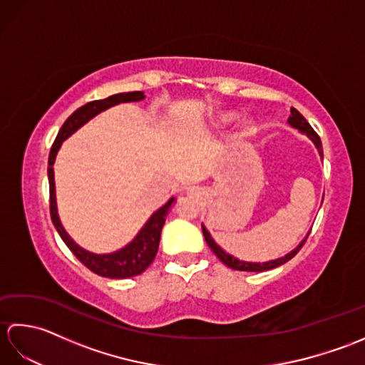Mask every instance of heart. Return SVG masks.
<instances>
[{
	"label": "heart",
	"mask_w": 365,
	"mask_h": 365,
	"mask_svg": "<svg viewBox=\"0 0 365 365\" xmlns=\"http://www.w3.org/2000/svg\"><path fill=\"white\" fill-rule=\"evenodd\" d=\"M232 120H234V115H232V114L226 115V118L222 119V122H224V123H229V122H232Z\"/></svg>",
	"instance_id": "heart-1"
}]
</instances>
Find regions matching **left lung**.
<instances>
[{
    "instance_id": "obj_1",
    "label": "left lung",
    "mask_w": 365,
    "mask_h": 365,
    "mask_svg": "<svg viewBox=\"0 0 365 365\" xmlns=\"http://www.w3.org/2000/svg\"><path fill=\"white\" fill-rule=\"evenodd\" d=\"M290 113H292V115L289 118V123H290V125H292L293 128H298V130L301 131V133H304V135H307L309 138H311V141L317 145V149H319L320 155L323 157V149H322L320 136L315 133L314 128H312L311 125H309V122H307L304 118H302V115L299 114L298 110H294V108H292ZM202 232H204V237H205L207 245L210 246V250L215 252L216 257H218V259L224 263V265H227V267L232 268V269H238V271H255V273H259V271H268V269H273V268H276V267L284 265L285 262H289L290 259H293L294 255L298 254V251L301 250L302 245H304L306 240H307V237H306L297 247H294V250H293L292 252L284 255V257H281V259L269 260V262H263V263H252V262L238 260L237 257H234V255H230V254H227L224 250H221V247L215 243V240L212 238L210 232H208V230L205 229V226H202Z\"/></svg>"
}]
</instances>
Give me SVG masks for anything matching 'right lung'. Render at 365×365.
Instances as JSON below:
<instances>
[{
	"instance_id": "right-lung-1",
	"label": "right lung",
	"mask_w": 365,
	"mask_h": 365,
	"mask_svg": "<svg viewBox=\"0 0 365 365\" xmlns=\"http://www.w3.org/2000/svg\"><path fill=\"white\" fill-rule=\"evenodd\" d=\"M144 98V92L135 91V92H122V94H114L103 100H94V102H89L78 108L71 118H68L64 125L61 127L59 133L54 139L51 145L50 157H48V183H50V215L51 221L56 227L58 234L63 238V242L67 245L68 250H71L75 257L78 259L84 267H88L92 273L103 277H111V279H127L141 274L143 271L147 269V267L153 262L155 255L158 252V245H160V237H161V229L165 226L166 216L169 213V208L174 202V197H170L168 202L158 208L155 212L149 221L144 224V227L138 232V235L133 238V242H130L127 246H123L122 250L111 252V254H94L86 250H83L81 246L76 245L73 240L68 237L63 224L59 221L58 216V207H56V192H54V173H53V165L54 160H56V153L59 150L63 141L75 133L76 130L83 127L84 123L91 120L94 115L102 113L108 108L114 105L125 103V102H139V100Z\"/></svg>"
}]
</instances>
